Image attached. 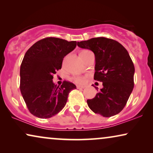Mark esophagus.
<instances>
[{"label":"esophagus","instance_id":"34e87169","mask_svg":"<svg viewBox=\"0 0 153 153\" xmlns=\"http://www.w3.org/2000/svg\"><path fill=\"white\" fill-rule=\"evenodd\" d=\"M76 88L78 89H83L85 88L84 85H76Z\"/></svg>","mask_w":153,"mask_h":153}]
</instances>
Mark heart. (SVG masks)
Listing matches in <instances>:
<instances>
[{
	"label": "heart",
	"instance_id": "1",
	"mask_svg": "<svg viewBox=\"0 0 153 153\" xmlns=\"http://www.w3.org/2000/svg\"><path fill=\"white\" fill-rule=\"evenodd\" d=\"M88 51H82L80 53V54H82V53H84L85 52H87ZM74 80L76 81V83H83L85 81V79L83 78V77H81V76H75L74 77Z\"/></svg>",
	"mask_w": 153,
	"mask_h": 153
}]
</instances>
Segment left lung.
Here are the masks:
<instances>
[{"label":"left lung","mask_w":153,"mask_h":153,"mask_svg":"<svg viewBox=\"0 0 153 153\" xmlns=\"http://www.w3.org/2000/svg\"><path fill=\"white\" fill-rule=\"evenodd\" d=\"M77 45L95 54L94 79L103 85L95 97L87 100L89 108L104 117L119 114L126 105L134 85V66L128 52L118 42L102 37L78 42Z\"/></svg>","instance_id":"left-lung-1"}]
</instances>
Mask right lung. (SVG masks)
I'll return each mask as SVG.
<instances>
[{
  "mask_svg": "<svg viewBox=\"0 0 153 153\" xmlns=\"http://www.w3.org/2000/svg\"><path fill=\"white\" fill-rule=\"evenodd\" d=\"M76 41L46 37L35 42L25 54L20 68V91L29 111L39 118H49L65 106L68 95L76 88L70 81L55 85L53 75L62 68L65 56Z\"/></svg>",
  "mask_w": 153,
  "mask_h": 153,
  "instance_id": "add662e5",
  "label": "right lung"
}]
</instances>
